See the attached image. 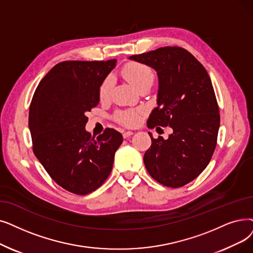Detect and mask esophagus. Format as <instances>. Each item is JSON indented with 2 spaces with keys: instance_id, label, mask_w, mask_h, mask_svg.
<instances>
[{
  "instance_id": "1",
  "label": "esophagus",
  "mask_w": 253,
  "mask_h": 253,
  "mask_svg": "<svg viewBox=\"0 0 253 253\" xmlns=\"http://www.w3.org/2000/svg\"><path fill=\"white\" fill-rule=\"evenodd\" d=\"M132 134H133L132 131H124V132H123V137H124V138H127V137L131 136Z\"/></svg>"
}]
</instances>
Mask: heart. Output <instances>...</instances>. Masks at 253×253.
<instances>
[{"label": "heart", "instance_id": "1", "mask_svg": "<svg viewBox=\"0 0 253 253\" xmlns=\"http://www.w3.org/2000/svg\"><path fill=\"white\" fill-rule=\"evenodd\" d=\"M122 74L124 78L132 84L134 87L139 90L146 84H153L154 81V74L153 71L148 67L147 65L131 62L124 66L122 69ZM113 79L111 76L106 78L99 86V98L100 100H106L111 96V92L113 89ZM141 116V111H133V109H129V111H122L119 112L116 115V119L119 123L123 124L125 126H135L138 124Z\"/></svg>", "mask_w": 253, "mask_h": 253}]
</instances>
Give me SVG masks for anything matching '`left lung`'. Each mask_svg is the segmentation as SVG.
<instances>
[{
  "label": "left lung",
  "mask_w": 253,
  "mask_h": 253,
  "mask_svg": "<svg viewBox=\"0 0 253 253\" xmlns=\"http://www.w3.org/2000/svg\"><path fill=\"white\" fill-rule=\"evenodd\" d=\"M129 59L150 66L158 75V106L152 111L148 127L172 129L168 139L153 138L149 132L152 145L144 156L146 169L160 184L182 187L207 168L217 145L220 115L210 76L188 50L179 46Z\"/></svg>",
  "instance_id": "8db88e82"
}]
</instances>
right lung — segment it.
Listing matches in <instances>:
<instances>
[{
  "label": "right lung",
  "mask_w": 253,
  "mask_h": 253,
  "mask_svg": "<svg viewBox=\"0 0 253 253\" xmlns=\"http://www.w3.org/2000/svg\"><path fill=\"white\" fill-rule=\"evenodd\" d=\"M117 60L64 61L41 80L32 98L29 128L33 152L50 178L84 195L104 183L123 141L106 128L95 138L85 131L86 113L99 103V86Z\"/></svg>",
  "instance_id": "right-lung-1"
}]
</instances>
